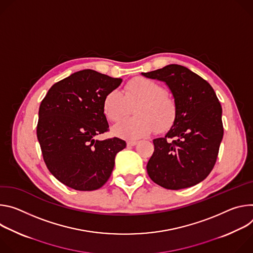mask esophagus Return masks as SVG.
Returning <instances> with one entry per match:
<instances>
[{
  "label": "esophagus",
  "mask_w": 253,
  "mask_h": 253,
  "mask_svg": "<svg viewBox=\"0 0 253 253\" xmlns=\"http://www.w3.org/2000/svg\"><path fill=\"white\" fill-rule=\"evenodd\" d=\"M136 144H137V142H135V141H128L126 143V146L127 147H134Z\"/></svg>",
  "instance_id": "obj_1"
}]
</instances>
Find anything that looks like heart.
Instances as JSON below:
<instances>
[{"instance_id":"b5f03b06","label":"heart","mask_w":253,"mask_h":253,"mask_svg":"<svg viewBox=\"0 0 253 253\" xmlns=\"http://www.w3.org/2000/svg\"><path fill=\"white\" fill-rule=\"evenodd\" d=\"M136 117L125 119L112 128L114 133L125 139H137L153 131L163 132L172 127L177 118L175 100L166 94L160 83L138 77L130 80L125 95L118 89L110 90L103 98L102 108L107 120L119 122L134 106Z\"/></svg>"}]
</instances>
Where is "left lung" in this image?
<instances>
[{
  "label": "left lung",
  "mask_w": 253,
  "mask_h": 253,
  "mask_svg": "<svg viewBox=\"0 0 253 253\" xmlns=\"http://www.w3.org/2000/svg\"><path fill=\"white\" fill-rule=\"evenodd\" d=\"M142 75L165 82L177 105L170 130L153 141L155 151L147 165L150 178L170 190L202 182L213 169L223 137L222 107L214 89L198 74L178 64Z\"/></svg>",
  "instance_id": "1"
}]
</instances>
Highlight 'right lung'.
I'll return each instance as SVG.
<instances>
[{
	"mask_svg": "<svg viewBox=\"0 0 253 253\" xmlns=\"http://www.w3.org/2000/svg\"><path fill=\"white\" fill-rule=\"evenodd\" d=\"M123 79L91 69L77 71L55 83L39 107L37 137L50 173L78 191L102 187L126 146L119 137L95 136L108 129L103 98Z\"/></svg>",
	"mask_w": 253,
	"mask_h": 253,
	"instance_id": "right-lung-1",
	"label": "right lung"
}]
</instances>
